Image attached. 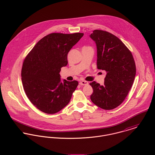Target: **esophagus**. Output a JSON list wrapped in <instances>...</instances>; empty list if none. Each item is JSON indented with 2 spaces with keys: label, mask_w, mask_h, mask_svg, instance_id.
I'll use <instances>...</instances> for the list:
<instances>
[{
  "label": "esophagus",
  "mask_w": 155,
  "mask_h": 155,
  "mask_svg": "<svg viewBox=\"0 0 155 155\" xmlns=\"http://www.w3.org/2000/svg\"><path fill=\"white\" fill-rule=\"evenodd\" d=\"M79 85H88V82L86 81H81L79 82Z\"/></svg>",
  "instance_id": "esophagus-1"
}]
</instances>
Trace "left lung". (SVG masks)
I'll return each instance as SVG.
<instances>
[{"mask_svg": "<svg viewBox=\"0 0 155 155\" xmlns=\"http://www.w3.org/2000/svg\"><path fill=\"white\" fill-rule=\"evenodd\" d=\"M97 45V68L107 74L104 85L90 83L93 92L91 100L104 110L121 104L133 86L136 67L133 54L118 38L106 31L95 30L90 35Z\"/></svg>", "mask_w": 155, "mask_h": 155, "instance_id": "left-lung-1", "label": "left lung"}]
</instances>
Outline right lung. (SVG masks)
Wrapping results in <instances>:
<instances>
[{
  "mask_svg": "<svg viewBox=\"0 0 155 155\" xmlns=\"http://www.w3.org/2000/svg\"><path fill=\"white\" fill-rule=\"evenodd\" d=\"M84 36L82 33H53L41 39L25 57L21 80L25 93L39 110L54 114L68 104L78 85L77 81L64 80L60 72L68 63L67 54Z\"/></svg>",
  "mask_w": 155,
  "mask_h": 155,
  "instance_id": "add662e5",
  "label": "right lung"
}]
</instances>
